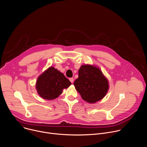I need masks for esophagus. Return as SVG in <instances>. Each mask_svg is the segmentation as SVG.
<instances>
[{"label": "esophagus", "mask_w": 147, "mask_h": 147, "mask_svg": "<svg viewBox=\"0 0 147 147\" xmlns=\"http://www.w3.org/2000/svg\"><path fill=\"white\" fill-rule=\"evenodd\" d=\"M69 80L70 81V82H71V83H73V81H74V78H69Z\"/></svg>", "instance_id": "obj_1"}]
</instances>
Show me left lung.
Listing matches in <instances>:
<instances>
[{
    "label": "left lung",
    "instance_id": "left-lung-1",
    "mask_svg": "<svg viewBox=\"0 0 147 147\" xmlns=\"http://www.w3.org/2000/svg\"><path fill=\"white\" fill-rule=\"evenodd\" d=\"M74 86L82 98L95 103L106 95L108 88V80L97 67L91 65H82L78 70V78Z\"/></svg>",
    "mask_w": 147,
    "mask_h": 147
}]
</instances>
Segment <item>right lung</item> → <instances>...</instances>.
<instances>
[{"label": "right lung", "mask_w": 147, "mask_h": 147, "mask_svg": "<svg viewBox=\"0 0 147 147\" xmlns=\"http://www.w3.org/2000/svg\"><path fill=\"white\" fill-rule=\"evenodd\" d=\"M71 84V82L63 74L51 67L38 78L36 88L42 98L51 100L59 96L63 90Z\"/></svg>", "instance_id": "obj_1"}]
</instances>
